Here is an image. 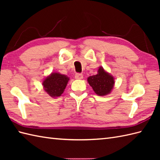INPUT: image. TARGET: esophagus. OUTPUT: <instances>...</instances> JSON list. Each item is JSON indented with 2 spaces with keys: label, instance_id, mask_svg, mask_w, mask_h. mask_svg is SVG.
Returning a JSON list of instances; mask_svg holds the SVG:
<instances>
[{
  "label": "esophagus",
  "instance_id": "esophagus-1",
  "mask_svg": "<svg viewBox=\"0 0 160 160\" xmlns=\"http://www.w3.org/2000/svg\"><path fill=\"white\" fill-rule=\"evenodd\" d=\"M75 78H76V79H78V80L82 79V78H83V75L82 73H76V75H75Z\"/></svg>",
  "mask_w": 160,
  "mask_h": 160
}]
</instances>
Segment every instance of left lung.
<instances>
[{
    "label": "left lung",
    "instance_id": "1",
    "mask_svg": "<svg viewBox=\"0 0 160 160\" xmlns=\"http://www.w3.org/2000/svg\"><path fill=\"white\" fill-rule=\"evenodd\" d=\"M88 82L98 96H106L109 93L114 85V78L100 67L96 75L88 78Z\"/></svg>",
    "mask_w": 160,
    "mask_h": 160
}]
</instances>
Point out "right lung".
Wrapping results in <instances>:
<instances>
[{
  "label": "right lung",
  "mask_w": 160,
  "mask_h": 160,
  "mask_svg": "<svg viewBox=\"0 0 160 160\" xmlns=\"http://www.w3.org/2000/svg\"><path fill=\"white\" fill-rule=\"evenodd\" d=\"M69 80L65 75L53 73L44 80L42 85L50 96L58 97L64 92Z\"/></svg>",
  "instance_id": "obj_1"
}]
</instances>
